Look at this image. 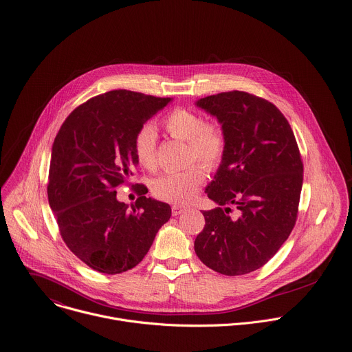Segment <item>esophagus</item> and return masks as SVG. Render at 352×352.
Segmentation results:
<instances>
[{"mask_svg": "<svg viewBox=\"0 0 352 352\" xmlns=\"http://www.w3.org/2000/svg\"><path fill=\"white\" fill-rule=\"evenodd\" d=\"M185 210H186V207H185V206H179V204H174V206L171 207L173 215H179V214H182Z\"/></svg>", "mask_w": 352, "mask_h": 352, "instance_id": "esophagus-1", "label": "esophagus"}]
</instances>
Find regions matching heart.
<instances>
[{
  "instance_id": "heart-1",
  "label": "heart",
  "mask_w": 352,
  "mask_h": 352,
  "mask_svg": "<svg viewBox=\"0 0 352 352\" xmlns=\"http://www.w3.org/2000/svg\"><path fill=\"white\" fill-rule=\"evenodd\" d=\"M164 131L175 140L188 142V162H199L182 171L166 173L155 179L153 195L160 200L185 204L192 201L206 181V170L214 171L223 162L226 137L217 123H206L203 117L188 109H174L162 120ZM156 131L152 126L141 127L133 141V155L138 166L148 171L157 167Z\"/></svg>"
}]
</instances>
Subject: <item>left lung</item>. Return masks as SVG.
Segmentation results:
<instances>
[{
  "label": "left lung",
  "mask_w": 352,
  "mask_h": 352,
  "mask_svg": "<svg viewBox=\"0 0 352 352\" xmlns=\"http://www.w3.org/2000/svg\"><path fill=\"white\" fill-rule=\"evenodd\" d=\"M196 104L222 124L226 153L206 189L218 207L203 211L206 225L195 252L218 274L245 275L265 265L296 225L301 155L286 117L267 99L229 91ZM230 205L238 217L228 215Z\"/></svg>",
  "instance_id": "obj_1"
}]
</instances>
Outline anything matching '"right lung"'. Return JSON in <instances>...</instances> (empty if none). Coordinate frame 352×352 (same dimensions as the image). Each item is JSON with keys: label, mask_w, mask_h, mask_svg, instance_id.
Instances as JSON below:
<instances>
[{"label": "right lung", "mask_w": 352, "mask_h": 352, "mask_svg": "<svg viewBox=\"0 0 352 352\" xmlns=\"http://www.w3.org/2000/svg\"><path fill=\"white\" fill-rule=\"evenodd\" d=\"M171 98L127 89L94 96L63 122L52 145L48 201L70 252L94 271L107 275L138 265L157 230L171 217L167 203L144 196L131 208L116 197L137 167V131Z\"/></svg>", "instance_id": "right-lung-1"}]
</instances>
